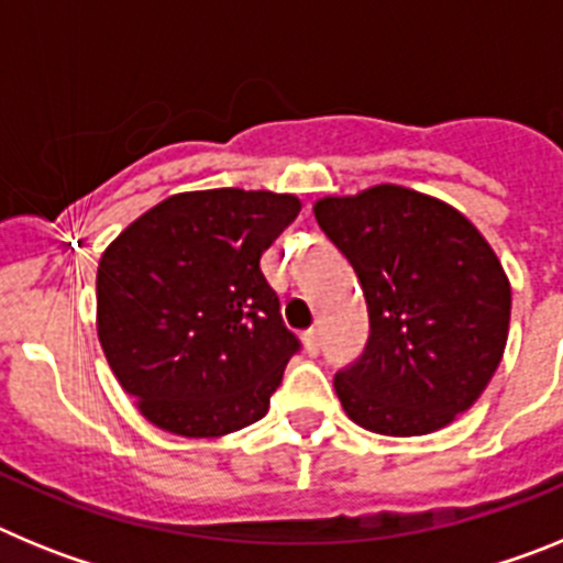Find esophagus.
Returning <instances> with one entry per match:
<instances>
[{
    "instance_id": "34e87169",
    "label": "esophagus",
    "mask_w": 563,
    "mask_h": 563,
    "mask_svg": "<svg viewBox=\"0 0 563 563\" xmlns=\"http://www.w3.org/2000/svg\"><path fill=\"white\" fill-rule=\"evenodd\" d=\"M305 346L310 355H318V352H321V332H318L316 327L305 332Z\"/></svg>"
}]
</instances>
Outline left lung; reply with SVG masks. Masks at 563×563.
Instances as JSON below:
<instances>
[{
  "mask_svg": "<svg viewBox=\"0 0 563 563\" xmlns=\"http://www.w3.org/2000/svg\"><path fill=\"white\" fill-rule=\"evenodd\" d=\"M369 310V338L335 375L363 429L420 437L467 411L494 377L510 324V282L456 208L400 186L316 202Z\"/></svg>",
  "mask_w": 563,
  "mask_h": 563,
  "instance_id": "8db88e82",
  "label": "left lung"
}]
</instances>
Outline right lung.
I'll use <instances>...</instances> for the list:
<instances>
[{
  "label": "right lung",
  "mask_w": 563,
  "mask_h": 563,
  "mask_svg": "<svg viewBox=\"0 0 563 563\" xmlns=\"http://www.w3.org/2000/svg\"><path fill=\"white\" fill-rule=\"evenodd\" d=\"M298 211L292 194H174L107 247L98 338L157 429L222 437L267 415L301 341L258 262Z\"/></svg>",
  "instance_id": "obj_1"
}]
</instances>
